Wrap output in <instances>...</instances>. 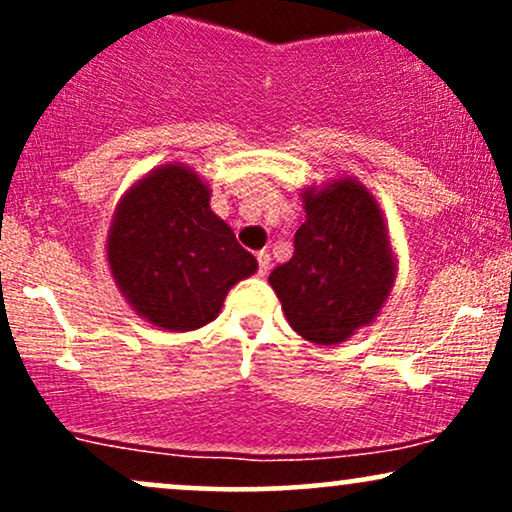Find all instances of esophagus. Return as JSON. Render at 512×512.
Here are the masks:
<instances>
[{
  "mask_svg": "<svg viewBox=\"0 0 512 512\" xmlns=\"http://www.w3.org/2000/svg\"><path fill=\"white\" fill-rule=\"evenodd\" d=\"M257 264H260V276H264L269 272V264H272V257H269V252H257Z\"/></svg>",
  "mask_w": 512,
  "mask_h": 512,
  "instance_id": "34e87169",
  "label": "esophagus"
}]
</instances>
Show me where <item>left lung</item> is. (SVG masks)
Listing matches in <instances>:
<instances>
[{"label": "left lung", "instance_id": "left-lung-1", "mask_svg": "<svg viewBox=\"0 0 512 512\" xmlns=\"http://www.w3.org/2000/svg\"><path fill=\"white\" fill-rule=\"evenodd\" d=\"M305 223L293 257L269 274L289 325L337 346L370 325L390 298L397 255L378 199L351 175L301 190Z\"/></svg>", "mask_w": 512, "mask_h": 512}]
</instances>
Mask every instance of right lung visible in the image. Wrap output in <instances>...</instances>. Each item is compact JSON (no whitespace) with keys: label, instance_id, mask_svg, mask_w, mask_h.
<instances>
[{"label":"right lung","instance_id":"1","mask_svg":"<svg viewBox=\"0 0 512 512\" xmlns=\"http://www.w3.org/2000/svg\"><path fill=\"white\" fill-rule=\"evenodd\" d=\"M211 187L185 163L139 178L117 202L105 257L122 298L154 327L190 332L221 313L257 260L209 207Z\"/></svg>","mask_w":512,"mask_h":512}]
</instances>
